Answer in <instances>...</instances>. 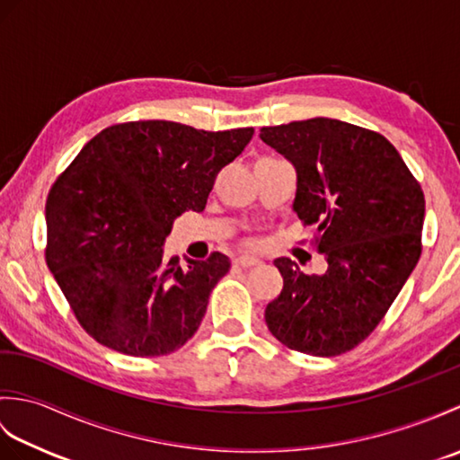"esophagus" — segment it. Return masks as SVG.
Wrapping results in <instances>:
<instances>
[{
  "mask_svg": "<svg viewBox=\"0 0 460 460\" xmlns=\"http://www.w3.org/2000/svg\"><path fill=\"white\" fill-rule=\"evenodd\" d=\"M235 265L241 267V269H251V267L261 265V261L257 257H237Z\"/></svg>",
  "mask_w": 460,
  "mask_h": 460,
  "instance_id": "obj_1",
  "label": "esophagus"
}]
</instances>
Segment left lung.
I'll return each instance as SVG.
<instances>
[{
  "instance_id": "left-lung-1",
  "label": "left lung",
  "mask_w": 460,
  "mask_h": 460,
  "mask_svg": "<svg viewBox=\"0 0 460 460\" xmlns=\"http://www.w3.org/2000/svg\"><path fill=\"white\" fill-rule=\"evenodd\" d=\"M296 168L298 219L316 225L324 275L275 261L282 290L267 305L270 334L310 356H340L376 330L421 257L425 195L385 136L334 119L261 128Z\"/></svg>"
}]
</instances>
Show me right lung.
Masks as SVG:
<instances>
[{"label": "right lung", "mask_w": 460, "mask_h": 460, "mask_svg": "<svg viewBox=\"0 0 460 460\" xmlns=\"http://www.w3.org/2000/svg\"><path fill=\"white\" fill-rule=\"evenodd\" d=\"M252 128L195 130L170 120L104 128L51 185L45 261L75 318L99 344L136 358L172 354L198 332L223 252L164 259L175 217L203 211L217 173Z\"/></svg>", "instance_id": "obj_1"}]
</instances>
